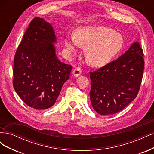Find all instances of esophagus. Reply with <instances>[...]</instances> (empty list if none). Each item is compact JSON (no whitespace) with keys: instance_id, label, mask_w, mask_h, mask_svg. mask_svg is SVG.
Wrapping results in <instances>:
<instances>
[{"instance_id":"esophagus-1","label":"esophagus","mask_w":154,"mask_h":154,"mask_svg":"<svg viewBox=\"0 0 154 154\" xmlns=\"http://www.w3.org/2000/svg\"><path fill=\"white\" fill-rule=\"evenodd\" d=\"M82 72V71L81 69L79 68V67H76V69H75L72 71V75L74 76L78 77L79 76H80Z\"/></svg>"}]
</instances>
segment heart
<instances>
[{"label":"heart","instance_id":"obj_1","mask_svg":"<svg viewBox=\"0 0 154 154\" xmlns=\"http://www.w3.org/2000/svg\"><path fill=\"white\" fill-rule=\"evenodd\" d=\"M66 50L71 54L79 46H86L85 56L90 65L102 67L110 62L122 50L124 38L120 33L105 26H83L75 36L64 39Z\"/></svg>","mask_w":154,"mask_h":154}]
</instances>
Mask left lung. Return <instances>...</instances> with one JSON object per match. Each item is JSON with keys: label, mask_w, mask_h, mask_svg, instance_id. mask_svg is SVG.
Masks as SVG:
<instances>
[{"label": "left lung", "mask_w": 154, "mask_h": 154, "mask_svg": "<svg viewBox=\"0 0 154 154\" xmlns=\"http://www.w3.org/2000/svg\"><path fill=\"white\" fill-rule=\"evenodd\" d=\"M143 56V50L136 41L117 60L90 72V97L97 113H116L136 97L144 70Z\"/></svg>", "instance_id": "8db88e82"}]
</instances>
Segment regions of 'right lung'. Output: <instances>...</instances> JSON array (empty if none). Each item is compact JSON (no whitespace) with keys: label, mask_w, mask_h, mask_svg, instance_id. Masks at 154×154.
<instances>
[{"label":"right lung","mask_w":154,"mask_h":154,"mask_svg":"<svg viewBox=\"0 0 154 154\" xmlns=\"http://www.w3.org/2000/svg\"><path fill=\"white\" fill-rule=\"evenodd\" d=\"M56 43L52 25L35 17L16 52L13 87L21 99L34 109L51 107L69 78L72 66L58 59Z\"/></svg>","instance_id":"1"}]
</instances>
